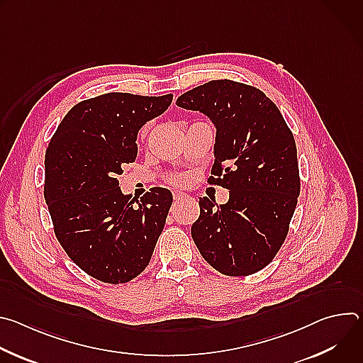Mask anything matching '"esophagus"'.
Returning <instances> with one entry per match:
<instances>
[{
    "mask_svg": "<svg viewBox=\"0 0 363 363\" xmlns=\"http://www.w3.org/2000/svg\"><path fill=\"white\" fill-rule=\"evenodd\" d=\"M172 196H174V199H175L177 202H179V201H182V199H186V198H188V195L182 194L181 191H174V192H172Z\"/></svg>",
    "mask_w": 363,
    "mask_h": 363,
    "instance_id": "obj_1",
    "label": "esophagus"
}]
</instances>
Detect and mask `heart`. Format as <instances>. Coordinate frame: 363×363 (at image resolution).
Masks as SVG:
<instances>
[{
  "mask_svg": "<svg viewBox=\"0 0 363 363\" xmlns=\"http://www.w3.org/2000/svg\"><path fill=\"white\" fill-rule=\"evenodd\" d=\"M186 181V178L184 175H174L171 177V182L175 184V185H184Z\"/></svg>",
  "mask_w": 363,
  "mask_h": 363,
  "instance_id": "1",
  "label": "heart"
}]
</instances>
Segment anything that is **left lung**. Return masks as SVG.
I'll return each mask as SVG.
<instances>
[{
    "mask_svg": "<svg viewBox=\"0 0 363 363\" xmlns=\"http://www.w3.org/2000/svg\"><path fill=\"white\" fill-rule=\"evenodd\" d=\"M179 108L199 111L217 128L208 182L230 189L227 203L199 198L191 234L205 262L225 276L264 269L283 245L300 194L293 133L257 87L211 80L181 94Z\"/></svg>",
    "mask_w": 363,
    "mask_h": 363,
    "instance_id": "1",
    "label": "left lung"
}]
</instances>
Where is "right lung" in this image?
Returning <instances> with one entry per match:
<instances>
[{
    "label": "right lung",
    "instance_id": "right-lung-1",
    "mask_svg": "<svg viewBox=\"0 0 363 363\" xmlns=\"http://www.w3.org/2000/svg\"><path fill=\"white\" fill-rule=\"evenodd\" d=\"M172 94L105 93L74 105L45 150L44 198L55 234L72 260L103 283H128L149 264L172 194L123 195L118 175L136 160V136Z\"/></svg>",
    "mask_w": 363,
    "mask_h": 363
}]
</instances>
